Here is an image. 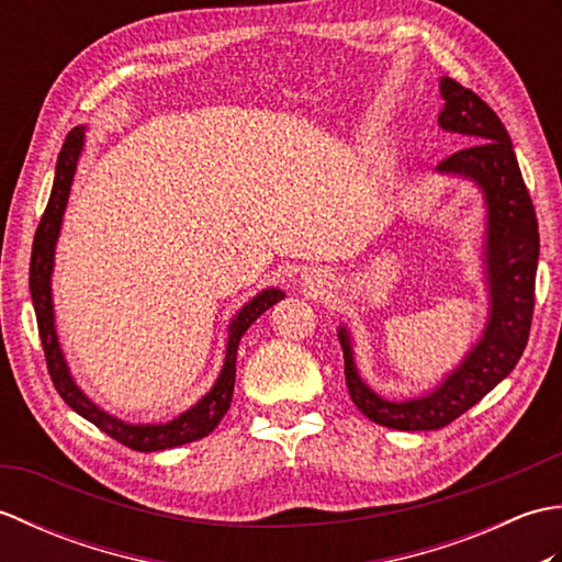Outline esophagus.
I'll use <instances>...</instances> for the list:
<instances>
[{"mask_svg": "<svg viewBox=\"0 0 562 562\" xmlns=\"http://www.w3.org/2000/svg\"><path fill=\"white\" fill-rule=\"evenodd\" d=\"M328 280H330V274H328V270H324V268H308V270L304 272V282H306L312 290H321Z\"/></svg>", "mask_w": 562, "mask_h": 562, "instance_id": "34e87169", "label": "esophagus"}]
</instances>
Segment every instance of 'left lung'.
I'll return each mask as SVG.
<instances>
[{"mask_svg": "<svg viewBox=\"0 0 562 562\" xmlns=\"http://www.w3.org/2000/svg\"><path fill=\"white\" fill-rule=\"evenodd\" d=\"M445 111L439 125L461 133L471 147L453 151L437 169L469 176L483 188L487 205L485 268L491 288V321L481 342L451 372L439 389L413 401H386L360 379L352 362L348 330H338L345 360V384L352 403L369 420L391 429H439L473 408L503 381L527 348L536 266H539V222L524 183L507 130L479 93L459 81H439Z\"/></svg>", "mask_w": 562, "mask_h": 562, "instance_id": "8db88e82", "label": "left lung"}]
</instances>
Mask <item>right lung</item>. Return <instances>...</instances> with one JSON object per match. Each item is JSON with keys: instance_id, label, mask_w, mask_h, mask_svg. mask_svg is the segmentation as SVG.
<instances>
[{"instance_id": "1", "label": "right lung", "mask_w": 562, "mask_h": 562, "mask_svg": "<svg viewBox=\"0 0 562 562\" xmlns=\"http://www.w3.org/2000/svg\"><path fill=\"white\" fill-rule=\"evenodd\" d=\"M81 147H83V130L75 127L65 137L63 149H59L53 193H50V200H47V207L43 212L38 229H35L33 250H31L29 288H31L35 318H38V333H41V342L45 352L47 374H50L57 393L63 396V401L71 411L79 413L81 417H87V420L97 425L101 432H105L115 441H121V445L135 451H161V449L181 447V445H188V441L207 437L212 429L220 425L224 413L229 411V403L234 396L238 340H241L246 328L254 324L262 312H268L272 304H278L284 294L280 290L260 292L234 316L229 326V338H226L224 367L217 381H214V386L193 405V408L186 411L183 415H178L176 420L166 425H130L101 411L97 403H91L87 396H83L79 386L75 384V379L69 376L65 355L59 350V342H57L53 294H50L55 244L59 236V224H63L71 178H75V171H77Z\"/></svg>"}]
</instances>
